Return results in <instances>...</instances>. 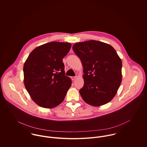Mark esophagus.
<instances>
[{"mask_svg":"<svg viewBox=\"0 0 147 147\" xmlns=\"http://www.w3.org/2000/svg\"><path fill=\"white\" fill-rule=\"evenodd\" d=\"M77 78V76H72V77H71V79H72V80H75Z\"/></svg>","mask_w":147,"mask_h":147,"instance_id":"esophagus-1","label":"esophagus"}]
</instances>
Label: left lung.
<instances>
[{"label":"left lung","instance_id":"obj_1","mask_svg":"<svg viewBox=\"0 0 147 147\" xmlns=\"http://www.w3.org/2000/svg\"><path fill=\"white\" fill-rule=\"evenodd\" d=\"M83 67L84 85L80 90L84 101L93 106L109 102L116 95L122 79V62L109 44L95 40L72 46Z\"/></svg>","mask_w":147,"mask_h":147}]
</instances>
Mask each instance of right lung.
<instances>
[{"mask_svg": "<svg viewBox=\"0 0 147 147\" xmlns=\"http://www.w3.org/2000/svg\"><path fill=\"white\" fill-rule=\"evenodd\" d=\"M71 47L68 42L43 44L35 48L24 63V85L33 101L42 107L60 105L71 86L62 61Z\"/></svg>", "mask_w": 147, "mask_h": 147, "instance_id": "right-lung-1", "label": "right lung"}]
</instances>
